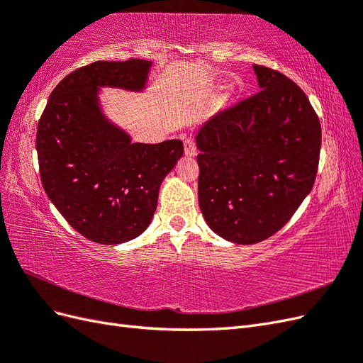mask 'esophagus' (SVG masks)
Wrapping results in <instances>:
<instances>
[{
  "label": "esophagus",
  "mask_w": 363,
  "mask_h": 363,
  "mask_svg": "<svg viewBox=\"0 0 363 363\" xmlns=\"http://www.w3.org/2000/svg\"><path fill=\"white\" fill-rule=\"evenodd\" d=\"M184 155L188 157H194L196 156V147H195V142L194 139L188 138L184 140Z\"/></svg>",
  "instance_id": "34e87169"
}]
</instances>
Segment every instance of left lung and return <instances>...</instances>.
Masks as SVG:
<instances>
[{
	"label": "left lung",
	"mask_w": 363,
	"mask_h": 363,
	"mask_svg": "<svg viewBox=\"0 0 363 363\" xmlns=\"http://www.w3.org/2000/svg\"><path fill=\"white\" fill-rule=\"evenodd\" d=\"M259 92L200 128L199 203L207 225L240 245L286 224L313 188L321 124L286 75L252 65Z\"/></svg>",
	"instance_id": "8db88e82"
}]
</instances>
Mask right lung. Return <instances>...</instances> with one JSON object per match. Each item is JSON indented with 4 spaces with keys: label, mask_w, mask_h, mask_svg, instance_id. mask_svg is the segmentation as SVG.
Here are the masks:
<instances>
[{
    "label": "right lung",
    "mask_w": 363,
    "mask_h": 363,
    "mask_svg": "<svg viewBox=\"0 0 363 363\" xmlns=\"http://www.w3.org/2000/svg\"><path fill=\"white\" fill-rule=\"evenodd\" d=\"M151 62H94L54 87L38 124L42 186L82 236L103 245L138 238L156 212L160 183L183 156V142L139 144L108 121L100 87L139 92Z\"/></svg>",
    "instance_id": "add662e5"
}]
</instances>
